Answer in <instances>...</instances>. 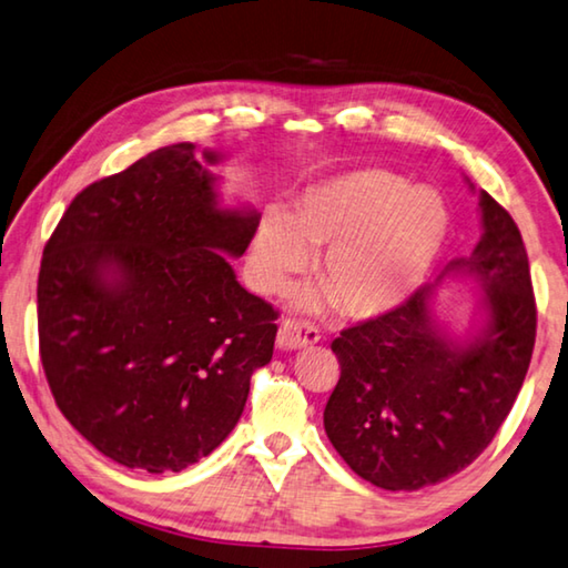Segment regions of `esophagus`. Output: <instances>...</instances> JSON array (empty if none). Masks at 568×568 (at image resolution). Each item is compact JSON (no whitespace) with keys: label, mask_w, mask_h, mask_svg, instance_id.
I'll return each mask as SVG.
<instances>
[{"label":"esophagus","mask_w":568,"mask_h":568,"mask_svg":"<svg viewBox=\"0 0 568 568\" xmlns=\"http://www.w3.org/2000/svg\"><path fill=\"white\" fill-rule=\"evenodd\" d=\"M321 331L313 326L308 321H298V318H285L277 328V348L283 351H295L311 344H318Z\"/></svg>","instance_id":"obj_1"}]
</instances>
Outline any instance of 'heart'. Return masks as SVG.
Segmentation results:
<instances>
[{
  "label": "heart",
  "instance_id": "heart-1",
  "mask_svg": "<svg viewBox=\"0 0 568 568\" xmlns=\"http://www.w3.org/2000/svg\"><path fill=\"white\" fill-rule=\"evenodd\" d=\"M445 210L422 189L384 169H356L311 184L293 212L270 210L257 224L250 273L257 291L275 293L320 247L321 287L301 303L336 301L351 318L392 311L425 277L445 237Z\"/></svg>",
  "mask_w": 568,
  "mask_h": 568
}]
</instances>
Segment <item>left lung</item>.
I'll list each match as a JSON object with an SVG mask.
<instances>
[{
    "label": "left lung",
    "instance_id": "1",
    "mask_svg": "<svg viewBox=\"0 0 568 568\" xmlns=\"http://www.w3.org/2000/svg\"><path fill=\"white\" fill-rule=\"evenodd\" d=\"M483 237L447 273L478 281L485 326L455 341L432 316L435 285L333 341L341 364L323 427L358 478L419 490L470 465L524 386L536 344V298L518 224L480 192Z\"/></svg>",
    "mask_w": 568,
    "mask_h": 568
}]
</instances>
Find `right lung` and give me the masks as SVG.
I'll use <instances>...</instances> for the list:
<instances>
[{"label": "right lung", "mask_w": 568, "mask_h": 568, "mask_svg": "<svg viewBox=\"0 0 568 568\" xmlns=\"http://www.w3.org/2000/svg\"><path fill=\"white\" fill-rule=\"evenodd\" d=\"M206 164L194 143H174L85 186L40 263L55 404L98 453L146 473H179L220 447L252 372L273 358L277 311L224 257L247 250L260 214L220 206Z\"/></svg>", "instance_id": "obj_1"}]
</instances>
